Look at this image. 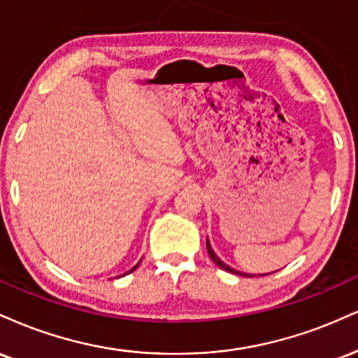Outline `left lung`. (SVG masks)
Listing matches in <instances>:
<instances>
[{"instance_id": "obj_1", "label": "left lung", "mask_w": 358, "mask_h": 358, "mask_svg": "<svg viewBox=\"0 0 358 358\" xmlns=\"http://www.w3.org/2000/svg\"><path fill=\"white\" fill-rule=\"evenodd\" d=\"M206 246H208V253H209V258L213 259L214 263L217 264V266L221 268V270H224V271H229V273H234V275H241V276H250V275H246V273H239V271H236V270H233V268H229L228 264H224L221 262L220 258H217L216 255H214V251H213V248H211V245H209V241H206Z\"/></svg>"}]
</instances>
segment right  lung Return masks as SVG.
<instances>
[{
    "mask_svg": "<svg viewBox=\"0 0 358 358\" xmlns=\"http://www.w3.org/2000/svg\"><path fill=\"white\" fill-rule=\"evenodd\" d=\"M138 264H141V263H138ZM138 264H137V266H134V268H132V270H130V271H134V270H137V268H138ZM130 271H129V273H130Z\"/></svg>",
    "mask_w": 358,
    "mask_h": 358,
    "instance_id": "1",
    "label": "right lung"
}]
</instances>
